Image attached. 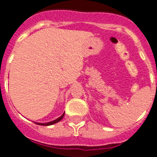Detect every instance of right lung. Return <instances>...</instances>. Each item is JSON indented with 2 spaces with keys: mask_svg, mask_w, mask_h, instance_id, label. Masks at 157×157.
<instances>
[{
  "mask_svg": "<svg viewBox=\"0 0 157 157\" xmlns=\"http://www.w3.org/2000/svg\"><path fill=\"white\" fill-rule=\"evenodd\" d=\"M64 116V113H63L62 115L60 116L59 118L56 119L55 121H50V122H48V123H37V122H36V124H39V125H43V126L52 125V124H56V123H57V122H59L60 121H61V120L63 119Z\"/></svg>",
  "mask_w": 157,
  "mask_h": 157,
  "instance_id": "obj_1",
  "label": "right lung"
}]
</instances>
